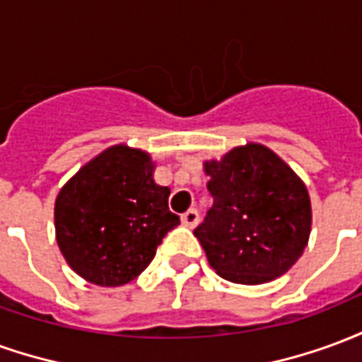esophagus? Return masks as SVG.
<instances>
[{
    "label": "esophagus",
    "instance_id": "1",
    "mask_svg": "<svg viewBox=\"0 0 362 362\" xmlns=\"http://www.w3.org/2000/svg\"><path fill=\"white\" fill-rule=\"evenodd\" d=\"M199 223V213L197 209H188V211L182 215V225L188 228H194Z\"/></svg>",
    "mask_w": 362,
    "mask_h": 362
}]
</instances>
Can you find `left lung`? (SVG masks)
<instances>
[{"instance_id":"1","label":"left lung","mask_w":362,"mask_h":362,"mask_svg":"<svg viewBox=\"0 0 362 362\" xmlns=\"http://www.w3.org/2000/svg\"><path fill=\"white\" fill-rule=\"evenodd\" d=\"M211 209L194 230L223 279L259 285L287 273L308 244L312 207L304 182L272 149L246 143L205 160Z\"/></svg>"}]
</instances>
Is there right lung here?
<instances>
[{
  "mask_svg": "<svg viewBox=\"0 0 362 362\" xmlns=\"http://www.w3.org/2000/svg\"><path fill=\"white\" fill-rule=\"evenodd\" d=\"M153 170L149 153L114 145L59 189L56 240L83 279L100 287L126 285L149 266L166 233L180 225L168 209L170 189L155 184Z\"/></svg>",
  "mask_w": 362,
  "mask_h": 362,
  "instance_id": "add662e5",
  "label": "right lung"
}]
</instances>
